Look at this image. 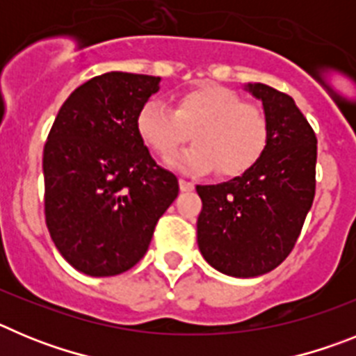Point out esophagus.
<instances>
[{
    "mask_svg": "<svg viewBox=\"0 0 356 356\" xmlns=\"http://www.w3.org/2000/svg\"><path fill=\"white\" fill-rule=\"evenodd\" d=\"M180 191L181 193H191V191H194V184L193 181H187L181 178L180 180Z\"/></svg>",
    "mask_w": 356,
    "mask_h": 356,
    "instance_id": "34e87169",
    "label": "esophagus"
}]
</instances>
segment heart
<instances>
[{"label": "heart", "mask_w": 356, "mask_h": 356, "mask_svg": "<svg viewBox=\"0 0 356 356\" xmlns=\"http://www.w3.org/2000/svg\"><path fill=\"white\" fill-rule=\"evenodd\" d=\"M135 128L140 140L156 156L169 160L188 143L196 146L178 156L176 165L188 175L212 171L234 178L254 168L269 137L264 108L222 85L205 83L175 99L169 110L159 102H147L139 110Z\"/></svg>", "instance_id": "obj_1"}]
</instances>
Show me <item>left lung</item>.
Returning a JSON list of instances; mask_svg holds the SVG:
<instances>
[{
  "label": "left lung",
  "mask_w": 356,
  "mask_h": 356,
  "mask_svg": "<svg viewBox=\"0 0 356 356\" xmlns=\"http://www.w3.org/2000/svg\"><path fill=\"white\" fill-rule=\"evenodd\" d=\"M262 99L269 137L254 168L234 180L197 185V246L217 271L251 278L287 259L316 196L317 137L289 94L250 85Z\"/></svg>",
  "instance_id": "8db88e82"
}]
</instances>
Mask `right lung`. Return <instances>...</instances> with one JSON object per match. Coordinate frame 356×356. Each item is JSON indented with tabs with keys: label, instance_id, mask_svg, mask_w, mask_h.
I'll return each mask as SVG.
<instances>
[{
	"label": "right lung",
	"instance_id": "add662e5",
	"mask_svg": "<svg viewBox=\"0 0 356 356\" xmlns=\"http://www.w3.org/2000/svg\"><path fill=\"white\" fill-rule=\"evenodd\" d=\"M159 81L119 71L90 78L65 99L44 144L46 225L85 275L131 269L178 196V178L151 159L135 128Z\"/></svg>",
	"mask_w": 356,
	"mask_h": 356
}]
</instances>
